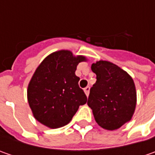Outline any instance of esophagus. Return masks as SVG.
<instances>
[{"mask_svg":"<svg viewBox=\"0 0 155 155\" xmlns=\"http://www.w3.org/2000/svg\"><path fill=\"white\" fill-rule=\"evenodd\" d=\"M90 90H91V87H90V86H87V87H85L84 89V92H85V94H86L87 97L89 96V93H90Z\"/></svg>","mask_w":155,"mask_h":155,"instance_id":"obj_1","label":"esophagus"}]
</instances>
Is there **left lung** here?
Masks as SVG:
<instances>
[{
    "instance_id": "1",
    "label": "left lung",
    "mask_w": 155,
    "mask_h": 155,
    "mask_svg": "<svg viewBox=\"0 0 155 155\" xmlns=\"http://www.w3.org/2000/svg\"><path fill=\"white\" fill-rule=\"evenodd\" d=\"M91 70L97 82L91 88L87 104L96 122L108 130L121 128L131 120L136 105V91L132 78L113 63L98 61Z\"/></svg>"
}]
</instances>
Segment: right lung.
Instances as JSON below:
<instances>
[{"label": "right lung", "mask_w": 155, "mask_h": 155, "mask_svg": "<svg viewBox=\"0 0 155 155\" xmlns=\"http://www.w3.org/2000/svg\"><path fill=\"white\" fill-rule=\"evenodd\" d=\"M83 56L58 51L47 56L36 69L28 84L27 99L35 119L46 127L58 128L68 124L87 97L75 74Z\"/></svg>", "instance_id": "1"}]
</instances>
